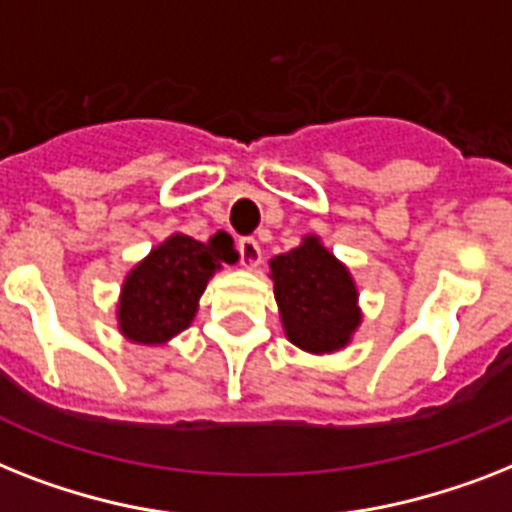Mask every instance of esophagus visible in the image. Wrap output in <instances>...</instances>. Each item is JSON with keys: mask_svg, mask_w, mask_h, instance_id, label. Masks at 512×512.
I'll list each match as a JSON object with an SVG mask.
<instances>
[{"mask_svg": "<svg viewBox=\"0 0 512 512\" xmlns=\"http://www.w3.org/2000/svg\"><path fill=\"white\" fill-rule=\"evenodd\" d=\"M239 257H242V265L247 270H255L257 265L263 263V252H260V244L255 239H239Z\"/></svg>", "mask_w": 512, "mask_h": 512, "instance_id": "1", "label": "esophagus"}]
</instances>
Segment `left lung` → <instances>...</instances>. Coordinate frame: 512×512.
Masks as SVG:
<instances>
[{"mask_svg":"<svg viewBox=\"0 0 512 512\" xmlns=\"http://www.w3.org/2000/svg\"><path fill=\"white\" fill-rule=\"evenodd\" d=\"M270 278L286 339L310 352L331 355L352 342L363 323L360 294L350 268L315 234L270 260Z\"/></svg>","mask_w":512,"mask_h":512,"instance_id":"8db88e82","label":"left lung"}]
</instances>
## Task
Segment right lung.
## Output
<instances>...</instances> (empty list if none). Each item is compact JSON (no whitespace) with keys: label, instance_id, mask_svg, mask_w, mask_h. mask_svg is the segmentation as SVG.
<instances>
[{"label":"right lung","instance_id":"obj_1","mask_svg":"<svg viewBox=\"0 0 512 512\" xmlns=\"http://www.w3.org/2000/svg\"><path fill=\"white\" fill-rule=\"evenodd\" d=\"M236 263L234 239L223 231L197 242L173 234L128 270L118 297V331L134 344H165L191 326L207 281Z\"/></svg>","mask_w":512,"mask_h":512}]
</instances>
